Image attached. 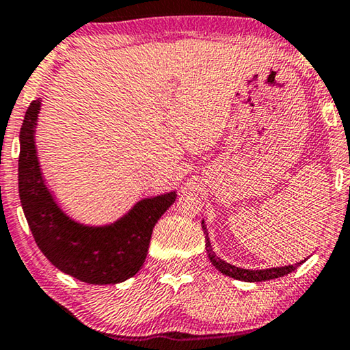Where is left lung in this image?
<instances>
[{"label":"left lung","instance_id":"obj_1","mask_svg":"<svg viewBox=\"0 0 350 350\" xmlns=\"http://www.w3.org/2000/svg\"><path fill=\"white\" fill-rule=\"evenodd\" d=\"M202 229L205 234V248H207L210 262L217 267V269L221 272L224 275L232 277L236 280H243V282H265V280H272V279H279V277H284L290 272H293L296 267H298L301 262L298 265H291V266H284V267H272V269H261V271H250V269H242V267L232 266L229 262L219 260V258L215 255L212 250V245H210V241L207 237V229L204 226L202 221Z\"/></svg>","mask_w":350,"mask_h":350}]
</instances>
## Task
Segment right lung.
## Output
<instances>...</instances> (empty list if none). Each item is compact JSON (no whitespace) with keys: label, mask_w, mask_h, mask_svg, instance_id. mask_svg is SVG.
I'll list each match as a JSON object with an SVG mask.
<instances>
[{"label":"right lung","mask_w":350,"mask_h":350,"mask_svg":"<svg viewBox=\"0 0 350 350\" xmlns=\"http://www.w3.org/2000/svg\"><path fill=\"white\" fill-rule=\"evenodd\" d=\"M41 100H33L21 129L18 194L23 213L44 256L65 274L85 284H119L135 275L145 262L152 228L175 202L167 193L143 199L109 226H84L59 208L46 188L35 148V126Z\"/></svg>","instance_id":"1"}]
</instances>
